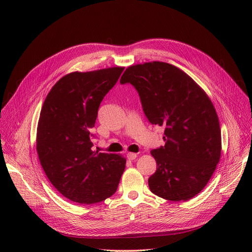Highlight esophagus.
<instances>
[{
    "label": "esophagus",
    "mask_w": 252,
    "mask_h": 252,
    "mask_svg": "<svg viewBox=\"0 0 252 252\" xmlns=\"http://www.w3.org/2000/svg\"><path fill=\"white\" fill-rule=\"evenodd\" d=\"M126 157H127L128 160H134V159H136L137 153H131V152H129V153L126 154Z\"/></svg>",
    "instance_id": "1"
}]
</instances>
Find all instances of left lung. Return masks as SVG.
Instances as JSON below:
<instances>
[{"label":"left lung","mask_w":252,"mask_h":252,"mask_svg":"<svg viewBox=\"0 0 252 252\" xmlns=\"http://www.w3.org/2000/svg\"><path fill=\"white\" fill-rule=\"evenodd\" d=\"M126 83L138 91L149 122L164 127V147L151 151L156 160L151 192L170 201L191 199L220 162L221 136L213 102L193 78L165 62L128 66L121 78Z\"/></svg>","instance_id":"8db88e82"}]
</instances>
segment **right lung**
<instances>
[{
	"label": "right lung",
	"instance_id": "add662e5",
	"mask_svg": "<svg viewBox=\"0 0 252 252\" xmlns=\"http://www.w3.org/2000/svg\"><path fill=\"white\" fill-rule=\"evenodd\" d=\"M124 68L66 74L42 106L36 129L38 159L53 186L73 202L93 204L112 196L125 170L122 155L92 150L90 133L100 103Z\"/></svg>",
	"mask_w": 252,
	"mask_h": 252
}]
</instances>
